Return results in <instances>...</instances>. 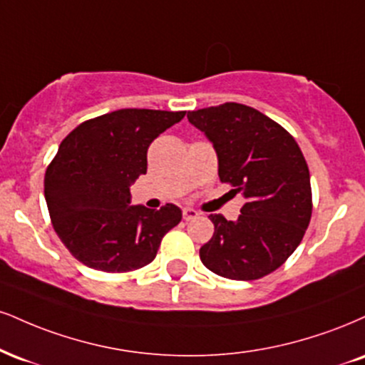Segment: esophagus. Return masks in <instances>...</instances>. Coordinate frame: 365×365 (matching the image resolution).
I'll return each instance as SVG.
<instances>
[{
	"label": "esophagus",
	"mask_w": 365,
	"mask_h": 365,
	"mask_svg": "<svg viewBox=\"0 0 365 365\" xmlns=\"http://www.w3.org/2000/svg\"><path fill=\"white\" fill-rule=\"evenodd\" d=\"M199 217V212L195 209H183V219L185 221H192V219Z\"/></svg>",
	"instance_id": "esophagus-1"
}]
</instances>
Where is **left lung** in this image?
I'll return each mask as SVG.
<instances>
[{
	"label": "left lung",
	"instance_id": "left-lung-1",
	"mask_svg": "<svg viewBox=\"0 0 365 365\" xmlns=\"http://www.w3.org/2000/svg\"><path fill=\"white\" fill-rule=\"evenodd\" d=\"M210 140L221 182L245 205L236 221L210 214L214 235L200 260L214 274L255 280L279 269L299 247L311 219V180L299 146L277 122L241 103L187 113Z\"/></svg>",
	"mask_w": 365,
	"mask_h": 365
}]
</instances>
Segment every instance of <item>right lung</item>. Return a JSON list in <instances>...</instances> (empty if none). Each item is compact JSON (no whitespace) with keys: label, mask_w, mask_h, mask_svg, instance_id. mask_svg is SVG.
Here are the masks:
<instances>
[{"label":"right lung","mask_w":365,"mask_h":365,"mask_svg":"<svg viewBox=\"0 0 365 365\" xmlns=\"http://www.w3.org/2000/svg\"><path fill=\"white\" fill-rule=\"evenodd\" d=\"M185 112L122 108L78 125L46 171L52 226L76 260L102 272H130L155 260L182 210L130 205V185L148 170V148Z\"/></svg>","instance_id":"obj_1"}]
</instances>
